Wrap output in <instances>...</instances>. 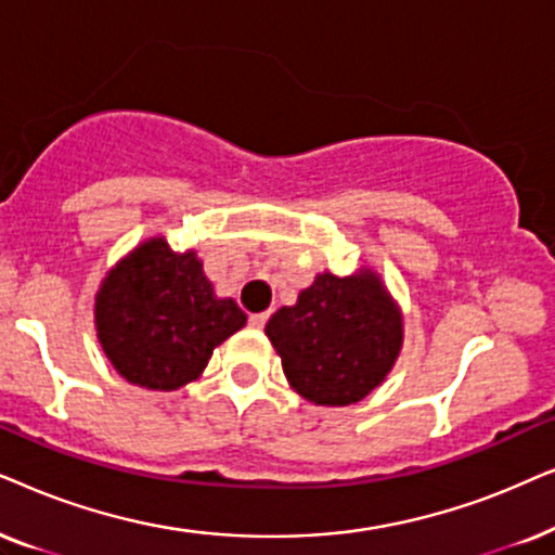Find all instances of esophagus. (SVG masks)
I'll use <instances>...</instances> for the list:
<instances>
[{
    "label": "esophagus",
    "mask_w": 555,
    "mask_h": 555,
    "mask_svg": "<svg viewBox=\"0 0 555 555\" xmlns=\"http://www.w3.org/2000/svg\"><path fill=\"white\" fill-rule=\"evenodd\" d=\"M266 322H269V312H261V314H250V317H248V324H250V327H256V330H261Z\"/></svg>",
    "instance_id": "1"
}]
</instances>
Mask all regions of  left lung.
I'll return each instance as SVG.
<instances>
[{
  "label": "left lung",
  "mask_w": 555,
  "mask_h": 555,
  "mask_svg": "<svg viewBox=\"0 0 555 555\" xmlns=\"http://www.w3.org/2000/svg\"><path fill=\"white\" fill-rule=\"evenodd\" d=\"M266 337L299 396L320 405H350L393 367L403 327L375 273H320L297 305L271 317Z\"/></svg>",
  "instance_id": "left-lung-1"
}]
</instances>
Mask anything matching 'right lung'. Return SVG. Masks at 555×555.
Instances as JSON below:
<instances>
[{
  "mask_svg": "<svg viewBox=\"0 0 555 555\" xmlns=\"http://www.w3.org/2000/svg\"><path fill=\"white\" fill-rule=\"evenodd\" d=\"M246 324L233 299H218L195 254L152 238L129 254L95 297V327L118 375L152 390L195 380L216 347Z\"/></svg>",
  "mask_w": 555,
  "mask_h": 555,
  "instance_id": "obj_1",
  "label": "right lung"
}]
</instances>
